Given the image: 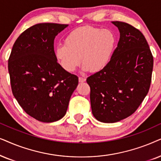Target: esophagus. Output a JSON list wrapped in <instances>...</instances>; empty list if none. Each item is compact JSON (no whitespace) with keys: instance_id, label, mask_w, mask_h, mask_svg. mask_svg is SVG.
<instances>
[{"instance_id":"esophagus-1","label":"esophagus","mask_w":161,"mask_h":161,"mask_svg":"<svg viewBox=\"0 0 161 161\" xmlns=\"http://www.w3.org/2000/svg\"><path fill=\"white\" fill-rule=\"evenodd\" d=\"M79 82H85V81H86V79H85V77L79 76Z\"/></svg>"}]
</instances>
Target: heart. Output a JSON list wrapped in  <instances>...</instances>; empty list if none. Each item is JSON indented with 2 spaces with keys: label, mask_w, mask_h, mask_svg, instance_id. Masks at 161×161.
I'll return each instance as SVG.
<instances>
[{
  "label": "heart",
  "mask_w": 161,
  "mask_h": 161,
  "mask_svg": "<svg viewBox=\"0 0 161 161\" xmlns=\"http://www.w3.org/2000/svg\"><path fill=\"white\" fill-rule=\"evenodd\" d=\"M115 46V37L108 29L91 26L79 27L70 31L65 43L55 48V57L62 67L72 72L80 65L97 72L110 63Z\"/></svg>",
  "instance_id": "obj_1"
}]
</instances>
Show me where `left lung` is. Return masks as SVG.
I'll list each match as a JSON object with an SVG mask.
<instances>
[{
  "instance_id": "8db88e82",
  "label": "left lung",
  "mask_w": 161,
  "mask_h": 161,
  "mask_svg": "<svg viewBox=\"0 0 161 161\" xmlns=\"http://www.w3.org/2000/svg\"><path fill=\"white\" fill-rule=\"evenodd\" d=\"M120 32L105 68L87 78L93 116L114 123L136 112L149 92L153 56L143 34L127 23L113 21Z\"/></svg>"
}]
</instances>
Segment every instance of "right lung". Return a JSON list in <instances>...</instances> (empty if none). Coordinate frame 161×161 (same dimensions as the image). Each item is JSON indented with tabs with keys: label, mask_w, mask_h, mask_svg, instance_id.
<instances>
[{
	"label": "right lung",
	"mask_w": 161,
	"mask_h": 161,
	"mask_svg": "<svg viewBox=\"0 0 161 161\" xmlns=\"http://www.w3.org/2000/svg\"><path fill=\"white\" fill-rule=\"evenodd\" d=\"M68 25H32L14 42L8 60L14 98L27 114L42 122L57 121L65 115L78 85V76L61 67L53 48L55 37Z\"/></svg>",
	"instance_id": "right-lung-1"
}]
</instances>
